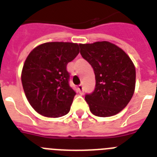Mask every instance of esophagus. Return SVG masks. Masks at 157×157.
<instances>
[{
	"label": "esophagus",
	"instance_id": "esophagus-1",
	"mask_svg": "<svg viewBox=\"0 0 157 157\" xmlns=\"http://www.w3.org/2000/svg\"><path fill=\"white\" fill-rule=\"evenodd\" d=\"M77 89H78V91H79V93L80 94H83L84 92V88H83V85H79L78 87H77Z\"/></svg>",
	"mask_w": 157,
	"mask_h": 157
}]
</instances>
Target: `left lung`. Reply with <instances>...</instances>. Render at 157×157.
<instances>
[{
    "label": "left lung",
    "mask_w": 157,
    "mask_h": 157,
    "mask_svg": "<svg viewBox=\"0 0 157 157\" xmlns=\"http://www.w3.org/2000/svg\"><path fill=\"white\" fill-rule=\"evenodd\" d=\"M81 54L95 75V88L86 94L94 115L112 117L126 107L135 89L136 71L124 50L108 41L81 44Z\"/></svg>",
    "instance_id": "left-lung-1"
}]
</instances>
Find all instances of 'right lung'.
I'll return each instance as SVG.
<instances>
[{
	"label": "right lung",
	"mask_w": 157,
	"mask_h": 157,
	"mask_svg": "<svg viewBox=\"0 0 157 157\" xmlns=\"http://www.w3.org/2000/svg\"><path fill=\"white\" fill-rule=\"evenodd\" d=\"M79 51L76 43L47 42L28 54L21 79L28 101L39 114L55 118L69 112L76 92L69 86L67 65Z\"/></svg>",
	"instance_id": "add662e5"
}]
</instances>
